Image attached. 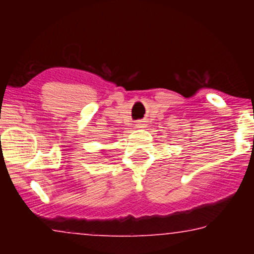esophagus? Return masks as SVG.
<instances>
[{
    "mask_svg": "<svg viewBox=\"0 0 254 254\" xmlns=\"http://www.w3.org/2000/svg\"><path fill=\"white\" fill-rule=\"evenodd\" d=\"M144 127H145V124H144L143 121L136 122V127H138V129H143Z\"/></svg>",
    "mask_w": 254,
    "mask_h": 254,
    "instance_id": "34e87169",
    "label": "esophagus"
}]
</instances>
